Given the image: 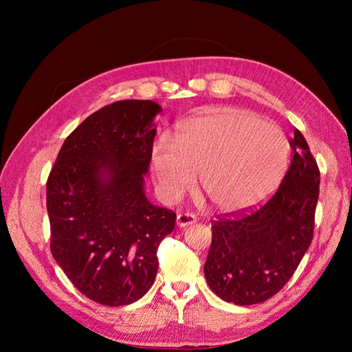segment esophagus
Segmentation results:
<instances>
[{
    "label": "esophagus",
    "instance_id": "1",
    "mask_svg": "<svg viewBox=\"0 0 352 352\" xmlns=\"http://www.w3.org/2000/svg\"><path fill=\"white\" fill-rule=\"evenodd\" d=\"M177 226L180 228H185V226H189L192 225V223L197 221V217L194 214H190V212H180V214H177Z\"/></svg>",
    "mask_w": 352,
    "mask_h": 352
}]
</instances>
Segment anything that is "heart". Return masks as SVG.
<instances>
[{
	"label": "heart",
	"mask_w": 352,
	"mask_h": 352,
	"mask_svg": "<svg viewBox=\"0 0 352 352\" xmlns=\"http://www.w3.org/2000/svg\"><path fill=\"white\" fill-rule=\"evenodd\" d=\"M291 145L279 126L235 107H217L179 126L175 146L166 138L151 150L160 194L175 201L194 186L216 210L238 212L258 206L278 188Z\"/></svg>",
	"instance_id": "1"
}]
</instances>
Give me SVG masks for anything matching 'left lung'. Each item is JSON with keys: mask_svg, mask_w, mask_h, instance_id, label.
I'll return each instance as SVG.
<instances>
[{"mask_svg": "<svg viewBox=\"0 0 352 352\" xmlns=\"http://www.w3.org/2000/svg\"><path fill=\"white\" fill-rule=\"evenodd\" d=\"M289 142L291 166L270 199L250 212L219 214L211 223L204 274L223 301H267L292 278L310 247L320 170L300 131Z\"/></svg>", "mask_w": 352, "mask_h": 352, "instance_id": "1", "label": "left lung"}]
</instances>
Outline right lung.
Returning a JSON list of instances; mask_svg holds the SVG:
<instances>
[{"label": "right lung", "mask_w": 352, "mask_h": 352, "mask_svg": "<svg viewBox=\"0 0 352 352\" xmlns=\"http://www.w3.org/2000/svg\"><path fill=\"white\" fill-rule=\"evenodd\" d=\"M160 111L148 100L95 111L66 138L47 180L52 257L79 292L102 305L146 294L158 245L175 229L176 212L144 194Z\"/></svg>", "instance_id": "1"}]
</instances>
